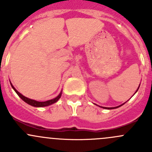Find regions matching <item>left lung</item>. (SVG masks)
Here are the masks:
<instances>
[{"mask_svg":"<svg viewBox=\"0 0 152 152\" xmlns=\"http://www.w3.org/2000/svg\"><path fill=\"white\" fill-rule=\"evenodd\" d=\"M137 92V91H136ZM123 105V104H122ZM122 105H120V106H118V107H110V108H109V107H102V108H104V109H108V110H111V109H115V108H118V107H120L121 106H122Z\"/></svg>","mask_w":152,"mask_h":152,"instance_id":"8db88e82","label":"left lung"}]
</instances>
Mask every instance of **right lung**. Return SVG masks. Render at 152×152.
<instances>
[{"mask_svg": "<svg viewBox=\"0 0 152 152\" xmlns=\"http://www.w3.org/2000/svg\"><path fill=\"white\" fill-rule=\"evenodd\" d=\"M11 83V82H10ZM11 85H12V88L14 89V90H15V92H16L17 94L19 96V97L22 100H23L24 102H26V103L28 104L33 106V107H47V106H49L50 104H52L53 103H56V102H57L58 100H59V99H60L61 96H62V93H59V96H57V97H56L55 99H51V100H48V101H46V102H37V101H35V100H32V99H28V98H26L24 96H23L21 93H20L18 91V90H16V89L15 88V87H13V85L11 84Z\"/></svg>", "mask_w": 152, "mask_h": 152, "instance_id": "add662e5", "label": "right lung"}]
</instances>
